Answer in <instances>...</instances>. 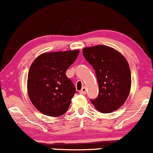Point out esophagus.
<instances>
[{
	"instance_id": "34e87169",
	"label": "esophagus",
	"mask_w": 153,
	"mask_h": 153,
	"mask_svg": "<svg viewBox=\"0 0 153 153\" xmlns=\"http://www.w3.org/2000/svg\"><path fill=\"white\" fill-rule=\"evenodd\" d=\"M80 94H86V88L82 87L81 90L80 91Z\"/></svg>"
}]
</instances>
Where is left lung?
Here are the masks:
<instances>
[{
    "mask_svg": "<svg viewBox=\"0 0 153 153\" xmlns=\"http://www.w3.org/2000/svg\"><path fill=\"white\" fill-rule=\"evenodd\" d=\"M84 57L94 68L99 83V96L91 101L101 113L117 110L127 99L131 88V73L120 52L104 45L85 47Z\"/></svg>",
    "mask_w": 153,
    "mask_h": 153,
    "instance_id": "8db88e82",
    "label": "left lung"
}]
</instances>
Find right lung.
Listing matches in <instances>:
<instances>
[{
  "label": "right lung",
  "instance_id": "add662e5",
  "mask_svg": "<svg viewBox=\"0 0 153 153\" xmlns=\"http://www.w3.org/2000/svg\"><path fill=\"white\" fill-rule=\"evenodd\" d=\"M78 54V50L44 53L32 62L28 74V94L41 113L57 117L68 110L77 91L65 73Z\"/></svg>",
  "mask_w": 153,
  "mask_h": 153
}]
</instances>
